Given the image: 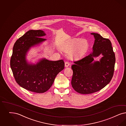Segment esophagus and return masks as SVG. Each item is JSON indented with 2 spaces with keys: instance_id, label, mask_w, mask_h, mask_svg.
<instances>
[{
  "instance_id": "1",
  "label": "esophagus",
  "mask_w": 126,
  "mask_h": 126,
  "mask_svg": "<svg viewBox=\"0 0 126 126\" xmlns=\"http://www.w3.org/2000/svg\"><path fill=\"white\" fill-rule=\"evenodd\" d=\"M69 65H70V64H69V63L68 62H65V67H68Z\"/></svg>"
}]
</instances>
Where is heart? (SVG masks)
<instances>
[{
	"label": "heart",
	"instance_id": "obj_1",
	"mask_svg": "<svg viewBox=\"0 0 126 126\" xmlns=\"http://www.w3.org/2000/svg\"><path fill=\"white\" fill-rule=\"evenodd\" d=\"M89 43L86 40L74 39L62 47V50L67 53L71 59H80L85 55L89 48Z\"/></svg>",
	"mask_w": 126,
	"mask_h": 126
}]
</instances>
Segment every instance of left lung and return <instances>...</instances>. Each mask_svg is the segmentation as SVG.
Masks as SVG:
<instances>
[{
  "label": "left lung",
  "mask_w": 126,
  "mask_h": 126,
  "mask_svg": "<svg viewBox=\"0 0 126 126\" xmlns=\"http://www.w3.org/2000/svg\"><path fill=\"white\" fill-rule=\"evenodd\" d=\"M95 41L93 51L71 66L73 75L71 84L75 91L82 94H88L100 91L111 81L113 75L115 56L109 39L97 33H91ZM100 54L99 61L94 58Z\"/></svg>",
  "instance_id": "obj_1"
}]
</instances>
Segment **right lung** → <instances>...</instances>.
<instances>
[{"label":"right lung","mask_w":126,"mask_h":126,"mask_svg":"<svg viewBox=\"0 0 126 126\" xmlns=\"http://www.w3.org/2000/svg\"><path fill=\"white\" fill-rule=\"evenodd\" d=\"M45 32L41 30L27 31L16 41L13 47L10 66L15 81L23 88L35 93H44L52 85L56 76L64 69L62 60L50 61L42 58L36 64L27 60L31 47L40 45L46 39Z\"/></svg>","instance_id":"1"}]
</instances>
